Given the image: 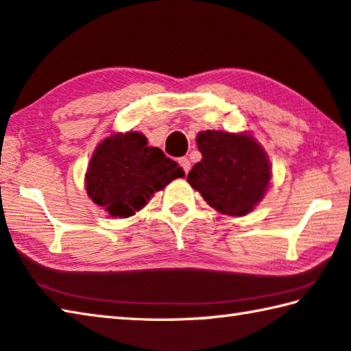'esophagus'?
I'll return each mask as SVG.
<instances>
[{
    "label": "esophagus",
    "instance_id": "34e87169",
    "mask_svg": "<svg viewBox=\"0 0 351 351\" xmlns=\"http://www.w3.org/2000/svg\"><path fill=\"white\" fill-rule=\"evenodd\" d=\"M180 165L182 167V170H184V173H189V170H190V161L187 158H180Z\"/></svg>",
    "mask_w": 351,
    "mask_h": 351
}]
</instances>
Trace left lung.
Instances as JSON below:
<instances>
[{
  "mask_svg": "<svg viewBox=\"0 0 351 351\" xmlns=\"http://www.w3.org/2000/svg\"><path fill=\"white\" fill-rule=\"evenodd\" d=\"M203 159L187 181L213 209L226 215H246L265 197L271 165L263 148L249 134L207 130L197 136Z\"/></svg>",
  "mask_w": 351,
  "mask_h": 351,
  "instance_id": "left-lung-1",
  "label": "left lung"
}]
</instances>
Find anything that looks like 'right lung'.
<instances>
[{
	"instance_id": "right-lung-1",
	"label": "right lung",
	"mask_w": 351,
	"mask_h": 351,
	"mask_svg": "<svg viewBox=\"0 0 351 351\" xmlns=\"http://www.w3.org/2000/svg\"><path fill=\"white\" fill-rule=\"evenodd\" d=\"M184 170L161 148L148 147L144 134L130 132L105 139L94 152L86 173V190L111 217L127 218L144 207L152 195Z\"/></svg>"
}]
</instances>
